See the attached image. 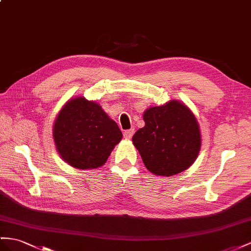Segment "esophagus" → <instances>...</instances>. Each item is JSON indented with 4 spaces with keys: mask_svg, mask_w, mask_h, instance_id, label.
I'll use <instances>...</instances> for the list:
<instances>
[{
    "mask_svg": "<svg viewBox=\"0 0 251 251\" xmlns=\"http://www.w3.org/2000/svg\"><path fill=\"white\" fill-rule=\"evenodd\" d=\"M133 132H134V129H128V130H125L124 131V138L126 139H131V137L133 136Z\"/></svg>",
    "mask_w": 251,
    "mask_h": 251,
    "instance_id": "esophagus-1",
    "label": "esophagus"
}]
</instances>
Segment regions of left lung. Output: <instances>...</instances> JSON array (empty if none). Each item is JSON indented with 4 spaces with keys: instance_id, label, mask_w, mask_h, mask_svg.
I'll list each match as a JSON object with an SVG mask.
<instances>
[{
    "instance_id": "8db88e82",
    "label": "left lung",
    "mask_w": 251,
    "mask_h": 251,
    "mask_svg": "<svg viewBox=\"0 0 251 251\" xmlns=\"http://www.w3.org/2000/svg\"><path fill=\"white\" fill-rule=\"evenodd\" d=\"M145 126L132 137L146 169L172 176L193 164L201 151V130L194 114L177 100L144 112Z\"/></svg>"
}]
</instances>
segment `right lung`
I'll list each match as a JSON object with an SVG mask.
<instances>
[{
    "label": "right lung",
    "instance_id": "obj_1",
    "mask_svg": "<svg viewBox=\"0 0 251 251\" xmlns=\"http://www.w3.org/2000/svg\"><path fill=\"white\" fill-rule=\"evenodd\" d=\"M54 140L61 158L76 169L104 164L123 134L101 107L85 98L68 101L54 124Z\"/></svg>",
    "mask_w": 251,
    "mask_h": 251
}]
</instances>
